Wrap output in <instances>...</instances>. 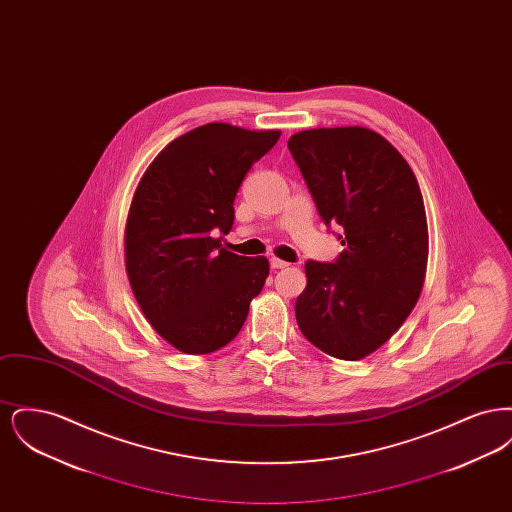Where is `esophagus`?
Here are the masks:
<instances>
[{"label":"esophagus","mask_w":512,"mask_h":512,"mask_svg":"<svg viewBox=\"0 0 512 512\" xmlns=\"http://www.w3.org/2000/svg\"><path fill=\"white\" fill-rule=\"evenodd\" d=\"M270 267L274 268V270H278V268H288L290 267V263H286V261H282V259H270Z\"/></svg>","instance_id":"esophagus-1"}]
</instances>
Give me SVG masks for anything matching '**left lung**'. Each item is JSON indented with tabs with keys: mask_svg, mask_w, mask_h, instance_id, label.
I'll return each instance as SVG.
<instances>
[{
	"mask_svg": "<svg viewBox=\"0 0 512 512\" xmlns=\"http://www.w3.org/2000/svg\"><path fill=\"white\" fill-rule=\"evenodd\" d=\"M288 147L322 220L343 228L345 247L336 263L307 261L297 326L322 353L359 361L390 340L422 293L424 199L403 155L370 128L301 130Z\"/></svg>",
	"mask_w": 512,
	"mask_h": 512,
	"instance_id": "8db88e82",
	"label": "left lung"
}]
</instances>
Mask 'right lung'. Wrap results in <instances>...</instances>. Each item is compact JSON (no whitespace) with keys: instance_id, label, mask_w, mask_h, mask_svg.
<instances>
[{"instance_id":"obj_1","label":"right lung","mask_w":512,"mask_h":512,"mask_svg":"<svg viewBox=\"0 0 512 512\" xmlns=\"http://www.w3.org/2000/svg\"><path fill=\"white\" fill-rule=\"evenodd\" d=\"M209 122L172 140L147 167L124 224L134 297L174 349L207 355L234 340L267 280V257L222 247L242 180L280 138Z\"/></svg>"}]
</instances>
